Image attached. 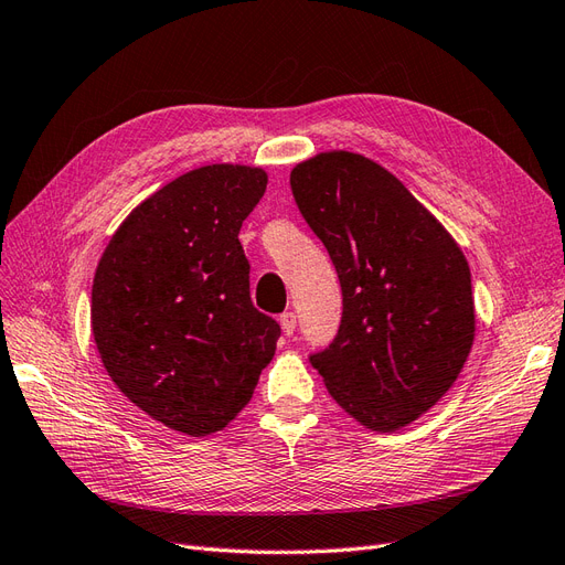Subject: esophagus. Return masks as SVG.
<instances>
[{
    "instance_id": "obj_1",
    "label": "esophagus",
    "mask_w": 565,
    "mask_h": 565,
    "mask_svg": "<svg viewBox=\"0 0 565 565\" xmlns=\"http://www.w3.org/2000/svg\"><path fill=\"white\" fill-rule=\"evenodd\" d=\"M280 328H282V332L289 337V334H295V330H297V316L289 311V313H282L280 316Z\"/></svg>"
}]
</instances>
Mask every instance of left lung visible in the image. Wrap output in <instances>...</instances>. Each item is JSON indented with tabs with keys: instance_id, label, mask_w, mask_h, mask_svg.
I'll return each instance as SVG.
<instances>
[{
	"instance_id": "left-lung-1",
	"label": "left lung",
	"mask_w": 565,
	"mask_h": 565,
	"mask_svg": "<svg viewBox=\"0 0 565 565\" xmlns=\"http://www.w3.org/2000/svg\"><path fill=\"white\" fill-rule=\"evenodd\" d=\"M289 183L344 295L339 332L311 365L358 424L398 431L446 396L473 347L467 256L396 177L358 152H318Z\"/></svg>"
}]
</instances>
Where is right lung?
Here are the masks:
<instances>
[{
    "label": "right lung",
    "instance_id": "obj_1",
    "mask_svg": "<svg viewBox=\"0 0 565 565\" xmlns=\"http://www.w3.org/2000/svg\"><path fill=\"white\" fill-rule=\"evenodd\" d=\"M249 164H204L119 224L92 287L108 377L167 429L202 438L249 403L280 324L254 309L237 233L266 193Z\"/></svg>",
    "mask_w": 565,
    "mask_h": 565
}]
</instances>
